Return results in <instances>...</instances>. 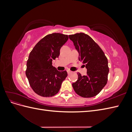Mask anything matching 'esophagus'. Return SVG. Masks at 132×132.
I'll return each mask as SVG.
<instances>
[{
	"label": "esophagus",
	"mask_w": 132,
	"mask_h": 132,
	"mask_svg": "<svg viewBox=\"0 0 132 132\" xmlns=\"http://www.w3.org/2000/svg\"><path fill=\"white\" fill-rule=\"evenodd\" d=\"M67 73H68V74H69L72 73V71H71V70H70L69 69H67Z\"/></svg>",
	"instance_id": "34e87169"
}]
</instances>
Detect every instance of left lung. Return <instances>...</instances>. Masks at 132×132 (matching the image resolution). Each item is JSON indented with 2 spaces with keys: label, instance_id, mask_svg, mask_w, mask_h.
I'll list each match as a JSON object with an SVG mask.
<instances>
[{
  "label": "left lung",
  "instance_id": "obj_1",
  "mask_svg": "<svg viewBox=\"0 0 132 132\" xmlns=\"http://www.w3.org/2000/svg\"><path fill=\"white\" fill-rule=\"evenodd\" d=\"M79 52V60L85 64L87 74L81 76L72 84L75 92L82 97L96 96L107 82L109 68L106 55L100 46L91 37L84 33L69 35Z\"/></svg>",
  "mask_w": 132,
  "mask_h": 132
}]
</instances>
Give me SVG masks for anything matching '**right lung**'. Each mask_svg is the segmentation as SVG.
<instances>
[{
    "label": "right lung",
    "instance_id": "right-lung-1",
    "mask_svg": "<svg viewBox=\"0 0 132 132\" xmlns=\"http://www.w3.org/2000/svg\"><path fill=\"white\" fill-rule=\"evenodd\" d=\"M68 39V35L49 34L35 45L29 54L26 75L31 88L41 96L57 94L67 77V71H59L52 65V60L58 58L60 50Z\"/></svg>",
    "mask_w": 132,
    "mask_h": 132
}]
</instances>
